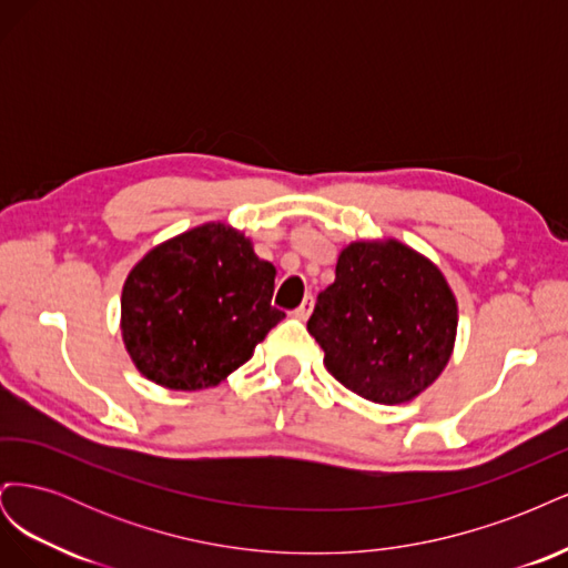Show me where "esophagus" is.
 Listing matches in <instances>:
<instances>
[{"instance_id": "obj_1", "label": "esophagus", "mask_w": 568, "mask_h": 568, "mask_svg": "<svg viewBox=\"0 0 568 568\" xmlns=\"http://www.w3.org/2000/svg\"><path fill=\"white\" fill-rule=\"evenodd\" d=\"M313 305H315V301H313L311 294H307V296L303 298V303L294 311V315H296L298 320H307V317H311V313H313Z\"/></svg>"}]
</instances>
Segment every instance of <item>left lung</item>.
<instances>
[{"label":"left lung","mask_w":568,"mask_h":568,"mask_svg":"<svg viewBox=\"0 0 568 568\" xmlns=\"http://www.w3.org/2000/svg\"><path fill=\"white\" fill-rule=\"evenodd\" d=\"M307 332L324 365L353 393L382 405L417 398L448 365L457 301L443 272L409 246L355 242L317 296Z\"/></svg>","instance_id":"1"}]
</instances>
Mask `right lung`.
<instances>
[{"mask_svg": "<svg viewBox=\"0 0 568 568\" xmlns=\"http://www.w3.org/2000/svg\"><path fill=\"white\" fill-rule=\"evenodd\" d=\"M272 263L222 222L189 230L132 267L120 298L125 348L146 379L173 390L217 386L251 359L284 313Z\"/></svg>", "mask_w": 568, "mask_h": 568, "instance_id": "right-lung-1", "label": "right lung"}]
</instances>
